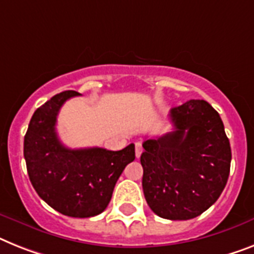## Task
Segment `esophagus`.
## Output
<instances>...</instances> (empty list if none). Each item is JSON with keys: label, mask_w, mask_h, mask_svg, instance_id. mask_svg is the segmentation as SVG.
Segmentation results:
<instances>
[{"label": "esophagus", "mask_w": 254, "mask_h": 254, "mask_svg": "<svg viewBox=\"0 0 254 254\" xmlns=\"http://www.w3.org/2000/svg\"><path fill=\"white\" fill-rule=\"evenodd\" d=\"M142 153V145L140 142H136L135 144V154H136V158H139L141 156Z\"/></svg>", "instance_id": "34e87169"}]
</instances>
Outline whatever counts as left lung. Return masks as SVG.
Segmentation results:
<instances>
[{
	"mask_svg": "<svg viewBox=\"0 0 254 254\" xmlns=\"http://www.w3.org/2000/svg\"><path fill=\"white\" fill-rule=\"evenodd\" d=\"M174 131L142 142V190L158 217L187 221L202 214L225 190L231 146L221 117L204 100L171 109Z\"/></svg>",
	"mask_w": 254,
	"mask_h": 254,
	"instance_id": "obj_1",
	"label": "left lung"
}]
</instances>
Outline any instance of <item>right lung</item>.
<instances>
[{
	"label": "right lung",
	"instance_id": "obj_1",
	"mask_svg": "<svg viewBox=\"0 0 254 254\" xmlns=\"http://www.w3.org/2000/svg\"><path fill=\"white\" fill-rule=\"evenodd\" d=\"M79 94L61 92L33 113L24 136V160L33 188L49 206L67 217L88 218L106 209L117 180L135 160V145L118 152L64 146L57 135V115Z\"/></svg>",
	"mask_w": 254,
	"mask_h": 254
}]
</instances>
